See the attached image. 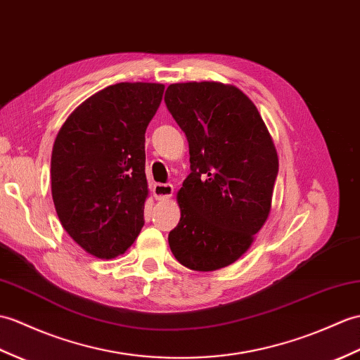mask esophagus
I'll return each mask as SVG.
<instances>
[{
  "label": "esophagus",
  "mask_w": 360,
  "mask_h": 360,
  "mask_svg": "<svg viewBox=\"0 0 360 360\" xmlns=\"http://www.w3.org/2000/svg\"><path fill=\"white\" fill-rule=\"evenodd\" d=\"M173 195V186L172 184H161L158 182L153 186V196L155 199L161 200V199H167Z\"/></svg>",
  "instance_id": "1"
}]
</instances>
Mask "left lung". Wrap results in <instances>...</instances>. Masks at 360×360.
Instances as JSON below:
<instances>
[{"label": "left lung", "instance_id": "8db88e82", "mask_svg": "<svg viewBox=\"0 0 360 360\" xmlns=\"http://www.w3.org/2000/svg\"><path fill=\"white\" fill-rule=\"evenodd\" d=\"M164 101L187 136L191 170L178 191L170 250L190 270L224 269L247 252L270 214L279 170L273 139L235 86L170 84Z\"/></svg>", "mask_w": 360, "mask_h": 360}]
</instances>
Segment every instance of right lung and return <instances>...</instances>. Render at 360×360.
I'll use <instances>...</instances> for the list:
<instances>
[{
    "mask_svg": "<svg viewBox=\"0 0 360 360\" xmlns=\"http://www.w3.org/2000/svg\"><path fill=\"white\" fill-rule=\"evenodd\" d=\"M164 84L118 82L65 120L50 161L52 198L64 230L99 259L122 255L144 225L146 130Z\"/></svg>",
    "mask_w": 360,
    "mask_h": 360,
    "instance_id": "add662e5",
    "label": "right lung"
}]
</instances>
